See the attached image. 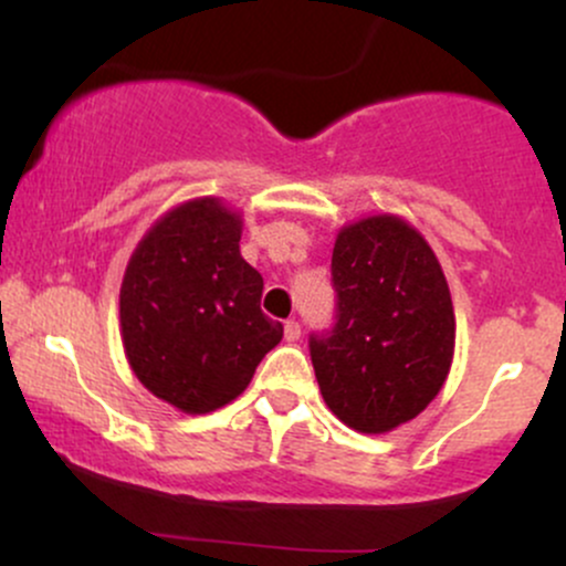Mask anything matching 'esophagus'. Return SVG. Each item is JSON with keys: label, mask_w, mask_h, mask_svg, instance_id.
Instances as JSON below:
<instances>
[{"label": "esophagus", "mask_w": 566, "mask_h": 566, "mask_svg": "<svg viewBox=\"0 0 566 566\" xmlns=\"http://www.w3.org/2000/svg\"><path fill=\"white\" fill-rule=\"evenodd\" d=\"M284 340H287V343L301 340V324H297L295 319L284 322Z\"/></svg>", "instance_id": "obj_1"}]
</instances>
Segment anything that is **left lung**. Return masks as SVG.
Returning a JSON list of instances; mask_svg holds the SVG:
<instances>
[{
    "mask_svg": "<svg viewBox=\"0 0 566 566\" xmlns=\"http://www.w3.org/2000/svg\"><path fill=\"white\" fill-rule=\"evenodd\" d=\"M337 322L311 337L329 412L359 433H388L437 399L454 356V308L437 252L394 212L335 237Z\"/></svg>",
    "mask_w": 566,
    "mask_h": 566,
    "instance_id": "left-lung-1",
    "label": "left lung"
}]
</instances>
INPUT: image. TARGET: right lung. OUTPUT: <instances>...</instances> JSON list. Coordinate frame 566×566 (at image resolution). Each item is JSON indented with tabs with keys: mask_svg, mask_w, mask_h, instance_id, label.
I'll use <instances>...</instances> for the list:
<instances>
[{
	"mask_svg": "<svg viewBox=\"0 0 566 566\" xmlns=\"http://www.w3.org/2000/svg\"><path fill=\"white\" fill-rule=\"evenodd\" d=\"M242 229V212L220 197L180 201L143 233L122 279L129 367L186 415L237 399L284 335L261 311L263 276L239 252Z\"/></svg>",
	"mask_w": 566,
	"mask_h": 566,
	"instance_id": "add662e5",
	"label": "right lung"
}]
</instances>
